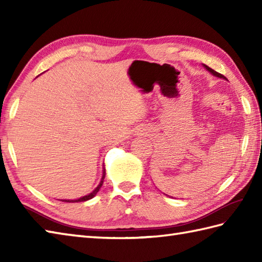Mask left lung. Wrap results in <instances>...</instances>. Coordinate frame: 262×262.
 <instances>
[{
    "mask_svg": "<svg viewBox=\"0 0 262 262\" xmlns=\"http://www.w3.org/2000/svg\"><path fill=\"white\" fill-rule=\"evenodd\" d=\"M205 68H206V70H207L208 72H210L211 74L213 75H215V76H217V77H221V79H226V77L224 76V75H222L221 73H219V72H216V71H214L213 69H210V68H208V66H206V65H204Z\"/></svg>",
    "mask_w": 262,
    "mask_h": 262,
    "instance_id": "obj_1",
    "label": "left lung"
}]
</instances>
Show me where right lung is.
<instances>
[{"label":"right lung","mask_w":262,"mask_h":262,"mask_svg":"<svg viewBox=\"0 0 262 262\" xmlns=\"http://www.w3.org/2000/svg\"><path fill=\"white\" fill-rule=\"evenodd\" d=\"M104 176H105V169L103 168V173H102V178H101V181H100V183L98 185V187L94 189V190L91 192V193H89V194H86V196H84V197H81V198H79V199H75V200H63V202H66V203H79V202H85V200H89V199H91V198H93L94 196H96V194L98 193V191H99V189L101 188V186H102V183H103V179H104Z\"/></svg>","instance_id":"obj_1"}]
</instances>
